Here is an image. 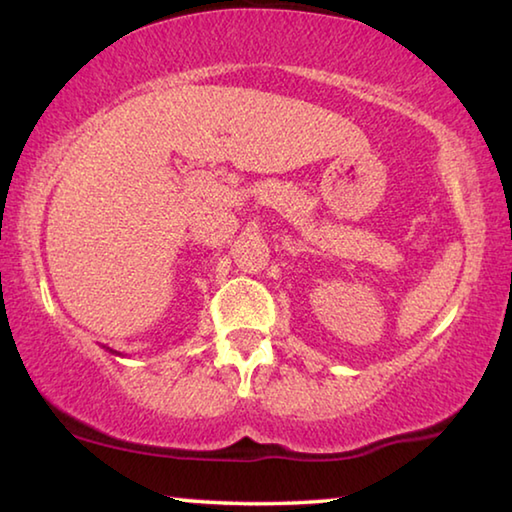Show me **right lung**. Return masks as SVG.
<instances>
[{
  "label": "right lung",
  "instance_id": "add662e5",
  "mask_svg": "<svg viewBox=\"0 0 512 512\" xmlns=\"http://www.w3.org/2000/svg\"><path fill=\"white\" fill-rule=\"evenodd\" d=\"M110 352H112V350H110Z\"/></svg>",
  "mask_w": 512,
  "mask_h": 512
}]
</instances>
